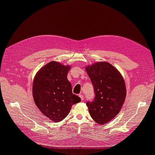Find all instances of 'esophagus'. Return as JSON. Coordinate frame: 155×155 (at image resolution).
Here are the masks:
<instances>
[{"label": "esophagus", "mask_w": 155, "mask_h": 155, "mask_svg": "<svg viewBox=\"0 0 155 155\" xmlns=\"http://www.w3.org/2000/svg\"><path fill=\"white\" fill-rule=\"evenodd\" d=\"M79 97H80V99H81V100H82V101H84V96L82 94H79Z\"/></svg>", "instance_id": "1"}]
</instances>
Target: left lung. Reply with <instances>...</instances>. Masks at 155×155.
<instances>
[{
	"mask_svg": "<svg viewBox=\"0 0 155 155\" xmlns=\"http://www.w3.org/2000/svg\"><path fill=\"white\" fill-rule=\"evenodd\" d=\"M95 92L92 102L87 106L91 116L99 124L108 123L120 110L126 96L123 77L108 62L100 61L85 68Z\"/></svg>",
	"mask_w": 155,
	"mask_h": 155,
	"instance_id": "8db88e82",
	"label": "left lung"
}]
</instances>
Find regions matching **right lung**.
<instances>
[{
    "label": "right lung",
    "mask_w": 155,
    "mask_h": 155,
    "mask_svg": "<svg viewBox=\"0 0 155 155\" xmlns=\"http://www.w3.org/2000/svg\"><path fill=\"white\" fill-rule=\"evenodd\" d=\"M70 66L51 61L36 73L32 84V95L36 106L53 122L61 121L69 114L71 106L81 101L72 93L67 79Z\"/></svg>",
    "instance_id": "add662e5"
}]
</instances>
